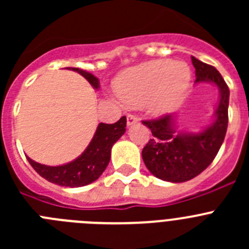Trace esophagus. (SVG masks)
Returning a JSON list of instances; mask_svg holds the SVG:
<instances>
[{
    "mask_svg": "<svg viewBox=\"0 0 249 249\" xmlns=\"http://www.w3.org/2000/svg\"><path fill=\"white\" fill-rule=\"evenodd\" d=\"M138 122V117L136 114H127V126H132Z\"/></svg>",
    "mask_w": 249,
    "mask_h": 249,
    "instance_id": "obj_1",
    "label": "esophagus"
}]
</instances>
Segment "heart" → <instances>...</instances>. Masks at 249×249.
<instances>
[{
    "label": "heart",
    "mask_w": 249,
    "mask_h": 249,
    "mask_svg": "<svg viewBox=\"0 0 249 249\" xmlns=\"http://www.w3.org/2000/svg\"><path fill=\"white\" fill-rule=\"evenodd\" d=\"M191 70L183 62L158 59L129 68L116 82L120 100L128 106L146 103L148 112L160 116L181 102L191 83Z\"/></svg>",
    "instance_id": "1"
}]
</instances>
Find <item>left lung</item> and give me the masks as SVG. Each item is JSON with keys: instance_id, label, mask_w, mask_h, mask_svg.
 Listing matches in <instances>:
<instances>
[{"instance_id": "obj_1", "label": "left lung", "mask_w": 249, "mask_h": 249, "mask_svg": "<svg viewBox=\"0 0 249 249\" xmlns=\"http://www.w3.org/2000/svg\"><path fill=\"white\" fill-rule=\"evenodd\" d=\"M196 83H213L219 89L214 121L201 132L177 131L175 116L166 114L157 120L143 121L153 137L142 149V158L149 172L160 179L173 183L190 181L213 162L223 143L228 126L230 89L213 66L192 56Z\"/></svg>"}]
</instances>
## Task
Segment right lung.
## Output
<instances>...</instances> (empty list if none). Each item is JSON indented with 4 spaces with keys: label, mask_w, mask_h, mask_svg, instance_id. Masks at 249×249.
<instances>
[{
    "label": "right lung",
    "mask_w": 249,
    "mask_h": 249,
    "mask_svg": "<svg viewBox=\"0 0 249 249\" xmlns=\"http://www.w3.org/2000/svg\"><path fill=\"white\" fill-rule=\"evenodd\" d=\"M68 70H72L85 77L93 89H100V81L92 73L80 68L70 67ZM126 123L127 120L124 116L112 124L100 123L89 147L85 149L80 157H77L70 163L52 167L37 163L30 157H27V160L35 171L51 183L71 187V188L86 186L96 181L102 175L106 167L108 166L112 146L126 132Z\"/></svg>",
    "instance_id": "right-lung-1"
}]
</instances>
